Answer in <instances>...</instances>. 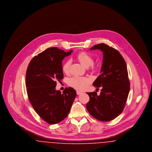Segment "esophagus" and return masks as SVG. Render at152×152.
<instances>
[{
  "instance_id": "obj_1",
  "label": "esophagus",
  "mask_w": 152,
  "mask_h": 152,
  "mask_svg": "<svg viewBox=\"0 0 152 152\" xmlns=\"http://www.w3.org/2000/svg\"><path fill=\"white\" fill-rule=\"evenodd\" d=\"M76 94L77 95H80V94H82V92H80V91H76Z\"/></svg>"
}]
</instances>
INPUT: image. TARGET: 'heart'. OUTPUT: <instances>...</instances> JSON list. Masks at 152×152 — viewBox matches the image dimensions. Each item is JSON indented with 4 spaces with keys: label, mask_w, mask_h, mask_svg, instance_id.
Segmentation results:
<instances>
[{
    "label": "heart",
    "mask_w": 152,
    "mask_h": 152,
    "mask_svg": "<svg viewBox=\"0 0 152 152\" xmlns=\"http://www.w3.org/2000/svg\"><path fill=\"white\" fill-rule=\"evenodd\" d=\"M76 59L85 67L90 66V70L96 72L98 71L99 68L98 66L93 64L94 59L88 53L84 51L80 52L76 55ZM71 65L70 60H67L62 66V71L64 73H68L69 71V68ZM90 83V80L84 77H73L68 80V85L70 87L79 90L83 91L87 88Z\"/></svg>",
    "instance_id": "heart-1"
}]
</instances>
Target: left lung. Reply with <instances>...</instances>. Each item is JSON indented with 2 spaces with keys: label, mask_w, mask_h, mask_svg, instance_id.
<instances>
[{
  "label": "left lung",
  "mask_w": 152,
  "mask_h": 152,
  "mask_svg": "<svg viewBox=\"0 0 152 152\" xmlns=\"http://www.w3.org/2000/svg\"><path fill=\"white\" fill-rule=\"evenodd\" d=\"M90 50L102 51L103 61L101 74L93 83L97 89L101 88V92L100 95L87 92V110L96 119L109 121L122 113L128 99L130 82L126 64L118 51L105 44L95 45Z\"/></svg>",
  "instance_id": "8db88e82"
}]
</instances>
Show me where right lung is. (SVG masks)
<instances>
[{"mask_svg":"<svg viewBox=\"0 0 152 152\" xmlns=\"http://www.w3.org/2000/svg\"><path fill=\"white\" fill-rule=\"evenodd\" d=\"M72 50L64 52L51 47L32 58L28 66L26 86L29 101L34 110L49 124H55L68 116L76 97V91L66 88L56 91V81L63 79L62 60Z\"/></svg>","mask_w":152,"mask_h":152,"instance_id":"right-lung-1","label":"right lung"}]
</instances>
